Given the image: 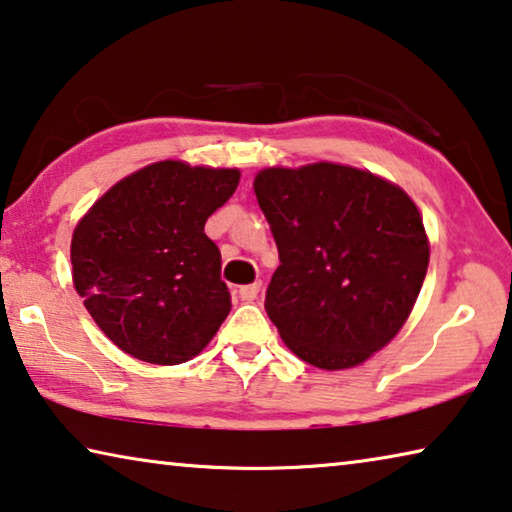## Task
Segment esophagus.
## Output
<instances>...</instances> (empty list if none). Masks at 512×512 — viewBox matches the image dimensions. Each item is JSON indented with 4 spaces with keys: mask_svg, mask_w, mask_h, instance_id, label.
Instances as JSON below:
<instances>
[{
    "mask_svg": "<svg viewBox=\"0 0 512 512\" xmlns=\"http://www.w3.org/2000/svg\"><path fill=\"white\" fill-rule=\"evenodd\" d=\"M259 289H262V282L259 280H255V282H250V285H243V287H239V296H241V300H255L257 296H259Z\"/></svg>",
    "mask_w": 512,
    "mask_h": 512,
    "instance_id": "1",
    "label": "esophagus"
}]
</instances>
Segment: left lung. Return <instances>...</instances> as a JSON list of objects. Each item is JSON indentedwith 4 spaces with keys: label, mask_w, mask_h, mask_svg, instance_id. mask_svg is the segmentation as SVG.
<instances>
[{
    "label": "left lung",
    "mask_w": 512,
    "mask_h": 512,
    "mask_svg": "<svg viewBox=\"0 0 512 512\" xmlns=\"http://www.w3.org/2000/svg\"><path fill=\"white\" fill-rule=\"evenodd\" d=\"M253 189L280 253L264 307L282 342L316 369L367 362L424 285L431 243L415 200L332 161L262 168Z\"/></svg>",
    "instance_id": "obj_1"
}]
</instances>
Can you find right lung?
Instances as JSON below:
<instances>
[{
    "label": "right lung",
    "instance_id": "add662e5",
    "mask_svg": "<svg viewBox=\"0 0 512 512\" xmlns=\"http://www.w3.org/2000/svg\"><path fill=\"white\" fill-rule=\"evenodd\" d=\"M239 180V168L154 161L113 184L79 218L72 282L120 351L168 367L212 342L232 303L205 223Z\"/></svg>",
    "mask_w": 512,
    "mask_h": 512
}]
</instances>
